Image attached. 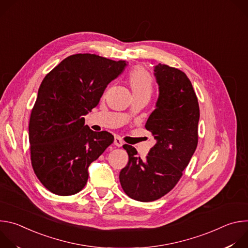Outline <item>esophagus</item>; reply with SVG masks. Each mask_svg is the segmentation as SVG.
Masks as SVG:
<instances>
[{"mask_svg":"<svg viewBox=\"0 0 248 248\" xmlns=\"http://www.w3.org/2000/svg\"><path fill=\"white\" fill-rule=\"evenodd\" d=\"M114 144H115L117 147H122L123 144H124V141H123V139H122L120 136H116V137H115V140H114Z\"/></svg>","mask_w":248,"mask_h":248,"instance_id":"34e87169","label":"esophagus"}]
</instances>
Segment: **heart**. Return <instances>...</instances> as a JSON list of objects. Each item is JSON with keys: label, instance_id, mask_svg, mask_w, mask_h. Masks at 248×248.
<instances>
[{"label": "heart", "instance_id": "obj_1", "mask_svg": "<svg viewBox=\"0 0 248 248\" xmlns=\"http://www.w3.org/2000/svg\"><path fill=\"white\" fill-rule=\"evenodd\" d=\"M128 83L133 97L150 98L154 88V79L145 68L134 67L128 75Z\"/></svg>", "mask_w": 248, "mask_h": 248}]
</instances>
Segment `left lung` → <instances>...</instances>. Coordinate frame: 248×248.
Listing matches in <instances>:
<instances>
[{"mask_svg": "<svg viewBox=\"0 0 248 248\" xmlns=\"http://www.w3.org/2000/svg\"><path fill=\"white\" fill-rule=\"evenodd\" d=\"M155 77L159 99L145 128L157 143L145 160L134 147L123 146L128 162L120 172L121 186L141 202L157 200L175 186L198 143L199 105L190 80L179 68L162 63L155 66Z\"/></svg>", "mask_w": 248, "mask_h": 248, "instance_id": "left-lung-1", "label": "left lung"}]
</instances>
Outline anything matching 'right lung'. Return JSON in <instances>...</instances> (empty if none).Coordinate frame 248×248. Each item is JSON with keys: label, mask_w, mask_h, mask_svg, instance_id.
<instances>
[{"label": "right lung", "mask_w": 248, "mask_h": 248, "mask_svg": "<svg viewBox=\"0 0 248 248\" xmlns=\"http://www.w3.org/2000/svg\"><path fill=\"white\" fill-rule=\"evenodd\" d=\"M125 65L124 61L76 54L44 78L28 130L33 170L49 191L61 196L79 192L87 183L89 165L114 142L110 132L84 125L82 116L96 107Z\"/></svg>", "instance_id": "right-lung-1"}]
</instances>
